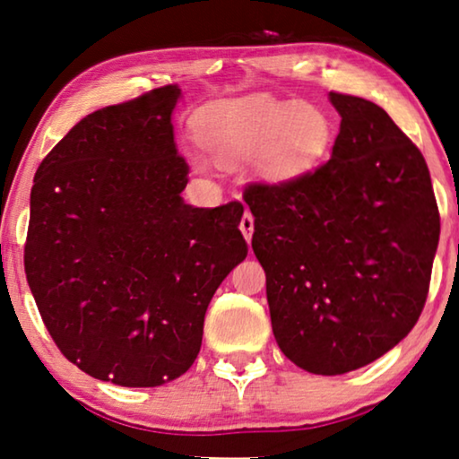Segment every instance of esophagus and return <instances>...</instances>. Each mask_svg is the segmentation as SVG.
Instances as JSON below:
<instances>
[{
  "instance_id": "esophagus-1",
  "label": "esophagus",
  "mask_w": 459,
  "mask_h": 459,
  "mask_svg": "<svg viewBox=\"0 0 459 459\" xmlns=\"http://www.w3.org/2000/svg\"><path fill=\"white\" fill-rule=\"evenodd\" d=\"M240 231H242V236L247 238V242H250V238H253V231H255V217L250 215V212H244L242 215Z\"/></svg>"
}]
</instances>
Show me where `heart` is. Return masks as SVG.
Returning <instances> with one entry per match:
<instances>
[{
	"mask_svg": "<svg viewBox=\"0 0 459 459\" xmlns=\"http://www.w3.org/2000/svg\"><path fill=\"white\" fill-rule=\"evenodd\" d=\"M203 146L223 162L256 156V169L272 181H292L324 162L334 142V123L317 106L250 96L217 104L198 118ZM198 165L203 160L196 159Z\"/></svg>",
	"mask_w": 459,
	"mask_h": 459,
	"instance_id": "b5f03b06",
	"label": "heart"
}]
</instances>
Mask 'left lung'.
Masks as SVG:
<instances>
[{
	"mask_svg": "<svg viewBox=\"0 0 459 459\" xmlns=\"http://www.w3.org/2000/svg\"><path fill=\"white\" fill-rule=\"evenodd\" d=\"M330 102L341 115L330 160L244 190L275 341L322 376L368 366L410 334L441 234L429 167L410 137L369 100L330 91Z\"/></svg>",
	"mask_w": 459,
	"mask_h": 459,
	"instance_id": "left-lung-1",
	"label": "left lung"
}]
</instances>
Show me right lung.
Listing matches in <instances>:
<instances>
[{"instance_id": "add662e5", "label": "right lung", "mask_w": 459, "mask_h": 459, "mask_svg": "<svg viewBox=\"0 0 459 459\" xmlns=\"http://www.w3.org/2000/svg\"><path fill=\"white\" fill-rule=\"evenodd\" d=\"M178 85L106 106L41 160L24 272L62 355L118 386L186 374L204 313L248 247L244 206L186 204L190 167L173 140Z\"/></svg>"}]
</instances>
